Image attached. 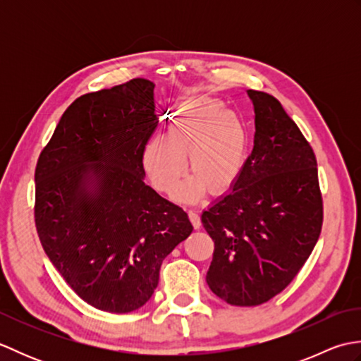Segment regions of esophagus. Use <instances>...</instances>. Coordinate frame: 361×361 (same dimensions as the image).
Here are the masks:
<instances>
[{
  "instance_id": "esophagus-1",
  "label": "esophagus",
  "mask_w": 361,
  "mask_h": 361,
  "mask_svg": "<svg viewBox=\"0 0 361 361\" xmlns=\"http://www.w3.org/2000/svg\"><path fill=\"white\" fill-rule=\"evenodd\" d=\"M189 220L192 221L194 228H200L202 226V219H200V216H198V212L194 211V209L189 211Z\"/></svg>"
}]
</instances>
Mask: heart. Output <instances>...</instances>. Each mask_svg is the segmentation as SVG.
Segmentation results:
<instances>
[{
	"label": "heart",
	"instance_id": "1",
	"mask_svg": "<svg viewBox=\"0 0 361 361\" xmlns=\"http://www.w3.org/2000/svg\"><path fill=\"white\" fill-rule=\"evenodd\" d=\"M186 155L194 175L178 189V198L195 200L204 186L224 192L247 163V127L219 99H195L181 109L166 137L155 136L144 145L142 164L153 188L171 194L186 172Z\"/></svg>",
	"mask_w": 361,
	"mask_h": 361
}]
</instances>
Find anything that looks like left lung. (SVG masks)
Here are the masks:
<instances>
[{"label": "left lung", "instance_id": "1", "mask_svg": "<svg viewBox=\"0 0 361 361\" xmlns=\"http://www.w3.org/2000/svg\"><path fill=\"white\" fill-rule=\"evenodd\" d=\"M255 145L231 190L203 211L214 240L206 282L231 305L270 301L295 279L323 226L317 158L281 102L248 90Z\"/></svg>", "mask_w": 361, "mask_h": 361}]
</instances>
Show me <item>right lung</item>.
I'll list each match as a JSON object with an SVG mask.
<instances>
[{
  "instance_id": "1",
  "label": "right lung",
  "mask_w": 361,
  "mask_h": 361,
  "mask_svg": "<svg viewBox=\"0 0 361 361\" xmlns=\"http://www.w3.org/2000/svg\"><path fill=\"white\" fill-rule=\"evenodd\" d=\"M153 88L132 79L75 99L35 167L44 252L79 298L110 313L142 307L163 260L194 229L144 183V145L158 126Z\"/></svg>"
}]
</instances>
